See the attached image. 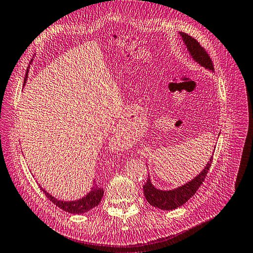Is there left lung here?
<instances>
[{
    "label": "left lung",
    "mask_w": 253,
    "mask_h": 253,
    "mask_svg": "<svg viewBox=\"0 0 253 253\" xmlns=\"http://www.w3.org/2000/svg\"><path fill=\"white\" fill-rule=\"evenodd\" d=\"M180 36L183 38V42L187 46L190 55L193 57V60L198 62L200 65H202L203 67L210 69L211 71H213V65L211 62V59L210 54L206 52V50L201 46L200 42L193 38L192 36L184 33V32H180ZM212 163V157L210 159L209 164L206 165L204 170L201 172L198 176L194 177L191 182L187 183L186 185L178 187L176 189L173 190H159L152 185L151 179L147 177L146 183L143 186L144 190V196L147 200V202L151 205L158 207L160 210L164 211H170V210H175L177 207L182 206L185 204L187 201H188L193 194L198 191L200 186L203 184L204 179L207 175V173L210 171V168Z\"/></svg>",
    "instance_id": "left-lung-1"
}]
</instances>
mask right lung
I'll use <instances>...</instances> for the list:
<instances>
[{
    "label": "right lung",
    "mask_w": 253,
    "mask_h": 253,
    "mask_svg": "<svg viewBox=\"0 0 253 253\" xmlns=\"http://www.w3.org/2000/svg\"><path fill=\"white\" fill-rule=\"evenodd\" d=\"M27 78H28V75L25 76L24 81H27ZM41 189L44 192L46 197L51 201V202L54 203L57 207H60L61 210L70 213H83L90 211L100 203L101 198L103 196V189L97 186L95 182L92 187V190H90L85 197L77 201H70V202H68V201L65 202V201L57 200L54 197L51 196V194H49L47 191H44L42 188Z\"/></svg>",
    "instance_id": "right-lung-1"
}]
</instances>
